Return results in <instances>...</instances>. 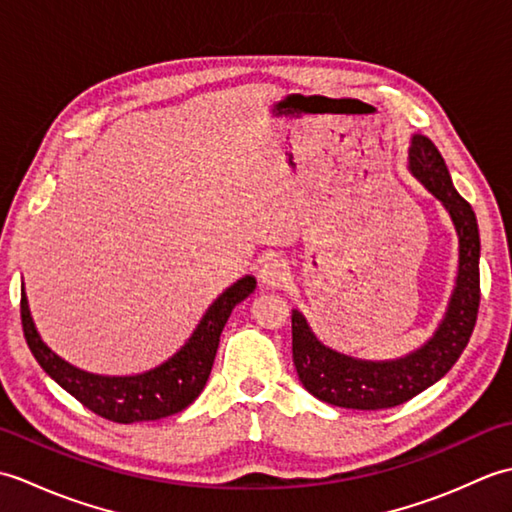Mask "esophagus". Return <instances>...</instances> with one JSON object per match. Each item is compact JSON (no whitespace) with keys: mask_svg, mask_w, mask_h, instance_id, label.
<instances>
[{"mask_svg":"<svg viewBox=\"0 0 512 512\" xmlns=\"http://www.w3.org/2000/svg\"><path fill=\"white\" fill-rule=\"evenodd\" d=\"M259 279L266 288H281L290 279V268L279 257H268L262 270H259Z\"/></svg>","mask_w":512,"mask_h":512,"instance_id":"34e87169","label":"esophagus"}]
</instances>
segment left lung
Returning <instances> with one entry per match:
<instances>
[{"instance_id": "obj_1", "label": "left lung", "mask_w": 512, "mask_h": 512, "mask_svg": "<svg viewBox=\"0 0 512 512\" xmlns=\"http://www.w3.org/2000/svg\"><path fill=\"white\" fill-rule=\"evenodd\" d=\"M409 167L447 206L460 235V273L447 317L433 339L400 361L365 363L336 354L317 341L306 319L292 310V361L297 376L314 398L345 409H389L418 396L449 372L469 343L480 310V233L477 220L455 191L438 147L427 136H413Z\"/></svg>"}]
</instances>
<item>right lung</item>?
Instances as JSON below:
<instances>
[{
	"mask_svg": "<svg viewBox=\"0 0 512 512\" xmlns=\"http://www.w3.org/2000/svg\"><path fill=\"white\" fill-rule=\"evenodd\" d=\"M255 290L253 277H242L215 299L204 319L167 363L138 376H96L76 369L41 341L32 323L26 295L21 292V325L32 356L50 378L83 407L112 422H147L173 416L200 396L215 361L220 334L233 308Z\"/></svg>",
	"mask_w": 512,
	"mask_h": 512,
	"instance_id": "obj_1",
	"label": "right lung"
}]
</instances>
